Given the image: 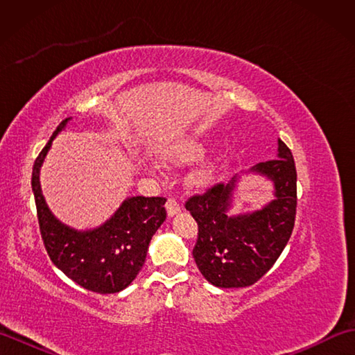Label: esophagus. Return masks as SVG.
<instances>
[{
  "label": "esophagus",
  "instance_id": "34e87169",
  "mask_svg": "<svg viewBox=\"0 0 355 355\" xmlns=\"http://www.w3.org/2000/svg\"><path fill=\"white\" fill-rule=\"evenodd\" d=\"M166 210H168L169 216H173L180 212V205L175 198H172V197L168 198V201H166Z\"/></svg>",
  "mask_w": 355,
  "mask_h": 355
}]
</instances>
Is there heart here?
<instances>
[{
  "instance_id": "heart-1",
  "label": "heart",
  "mask_w": 355,
  "mask_h": 355,
  "mask_svg": "<svg viewBox=\"0 0 355 355\" xmlns=\"http://www.w3.org/2000/svg\"><path fill=\"white\" fill-rule=\"evenodd\" d=\"M202 154V148L197 143H182V145L172 146L171 149L166 150L164 158L169 162H189L195 160ZM206 180V177L202 175L198 178V182L202 183Z\"/></svg>"
}]
</instances>
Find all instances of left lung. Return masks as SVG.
Segmentation results:
<instances>
[{
	"label": "left lung",
	"instance_id": "1",
	"mask_svg": "<svg viewBox=\"0 0 355 355\" xmlns=\"http://www.w3.org/2000/svg\"><path fill=\"white\" fill-rule=\"evenodd\" d=\"M250 171L275 183L276 200L261 210L227 215L236 177L229 184L218 183L205 193L192 195L184 205L198 224L193 259L201 275L220 288L258 282L281 256L296 220L297 173L288 146L279 140L277 158Z\"/></svg>",
	"mask_w": 355,
	"mask_h": 355
}]
</instances>
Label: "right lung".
<instances>
[{
  "label": "right lung",
  "mask_w": 355,
  "mask_h": 355,
  "mask_svg": "<svg viewBox=\"0 0 355 355\" xmlns=\"http://www.w3.org/2000/svg\"><path fill=\"white\" fill-rule=\"evenodd\" d=\"M62 120L36 157L32 189L41 236L51 262L82 288L93 293H119L139 275L154 233L166 220L163 197H131L110 220L94 230L78 232L51 215L41 192L40 169Z\"/></svg>",
  "instance_id": "1"
}]
</instances>
